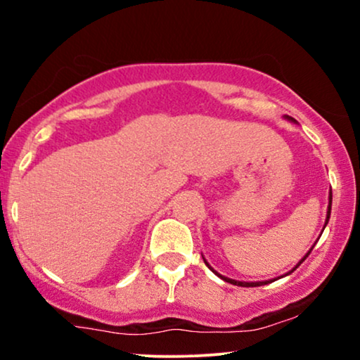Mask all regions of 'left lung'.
<instances>
[{
	"label": "left lung",
	"mask_w": 360,
	"mask_h": 360,
	"mask_svg": "<svg viewBox=\"0 0 360 360\" xmlns=\"http://www.w3.org/2000/svg\"><path fill=\"white\" fill-rule=\"evenodd\" d=\"M285 117H288L289 121H295V120H292V117H290V116H285ZM330 207H332V191H330V194H329V206H327V217H326V224H327V222H329V217H330ZM324 227H326V226H324ZM311 251H312V248H311ZM311 251H309V252L306 254V256H304V257L301 259V261H299L297 266H295L294 269L290 271V272H294L295 269H297L299 266H301V264L304 262V259H306V257L309 256V254H311ZM202 259H204V257H202ZM204 262H206V266L209 267V269H211V271L214 272V274H216L217 277H221L222 281H226V282H231V284H233V285H240V288H257V285H264V284H267V282H269V281H266V282H243V281H234V279H229V277H226V276H221L219 272H216V271H214L212 267L209 266V264H207L206 259H204ZM290 272H288V274H285V276H289Z\"/></svg>",
	"instance_id": "left-lung-1"
}]
</instances>
